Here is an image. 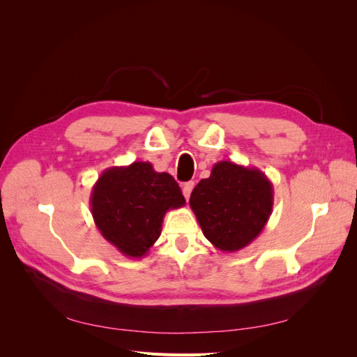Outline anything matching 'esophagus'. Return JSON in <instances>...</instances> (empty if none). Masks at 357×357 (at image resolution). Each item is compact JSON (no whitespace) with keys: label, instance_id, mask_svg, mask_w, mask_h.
<instances>
[{"label":"esophagus","instance_id":"obj_1","mask_svg":"<svg viewBox=\"0 0 357 357\" xmlns=\"http://www.w3.org/2000/svg\"><path fill=\"white\" fill-rule=\"evenodd\" d=\"M193 186H195V183H193V181H188V183H185V185L181 186V192H183V195H185L186 201H189V197H190Z\"/></svg>","mask_w":357,"mask_h":357}]
</instances>
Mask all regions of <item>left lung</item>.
I'll return each instance as SVG.
<instances>
[{"label": "left lung", "instance_id": "left-lung-1", "mask_svg": "<svg viewBox=\"0 0 357 357\" xmlns=\"http://www.w3.org/2000/svg\"><path fill=\"white\" fill-rule=\"evenodd\" d=\"M202 234L218 250L234 253L262 232L273 213V183L259 168L220 160L189 199Z\"/></svg>", "mask_w": 357, "mask_h": 357}]
</instances>
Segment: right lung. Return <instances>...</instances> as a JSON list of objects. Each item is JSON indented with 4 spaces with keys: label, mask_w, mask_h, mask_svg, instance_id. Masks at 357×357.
<instances>
[{
    "label": "right lung",
    "mask_w": 357,
    "mask_h": 357,
    "mask_svg": "<svg viewBox=\"0 0 357 357\" xmlns=\"http://www.w3.org/2000/svg\"><path fill=\"white\" fill-rule=\"evenodd\" d=\"M91 213L104 238L126 257L142 259L162 231L165 213L186 204L178 183L150 162L107 168L91 192Z\"/></svg>",
    "instance_id": "add662e5"
}]
</instances>
